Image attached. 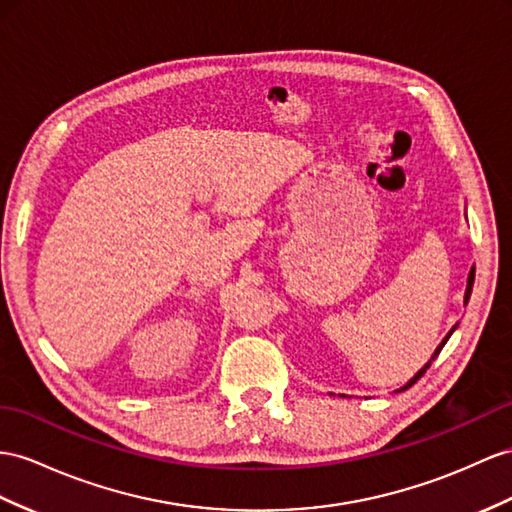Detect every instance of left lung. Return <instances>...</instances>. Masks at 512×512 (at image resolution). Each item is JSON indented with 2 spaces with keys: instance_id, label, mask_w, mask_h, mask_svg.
<instances>
[{
  "instance_id": "1",
  "label": "left lung",
  "mask_w": 512,
  "mask_h": 512,
  "mask_svg": "<svg viewBox=\"0 0 512 512\" xmlns=\"http://www.w3.org/2000/svg\"><path fill=\"white\" fill-rule=\"evenodd\" d=\"M474 277H476V268H471V270H469V277H467V290H465V305H467V300H469V296H471V287H474ZM454 329H456V326H454ZM454 329H452V331H454ZM452 331H450L448 335H445V339H443V342H441V344L437 346V350H435V355H432V357H430V361H428V363L424 365V368H422V370H419V372H417V374H415V376L411 378V381H409V383H406L404 387H400L398 391H404V389H409L411 385H415V383L419 381V378H422V376H424V372H426V370L430 368V363L437 359V355H439V352H441V348H443V346H445V342H448V339H450Z\"/></svg>"
}]
</instances>
